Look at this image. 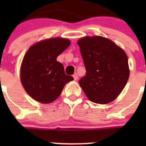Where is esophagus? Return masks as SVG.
<instances>
[{"instance_id": "esophagus-1", "label": "esophagus", "mask_w": 146, "mask_h": 146, "mask_svg": "<svg viewBox=\"0 0 146 146\" xmlns=\"http://www.w3.org/2000/svg\"><path fill=\"white\" fill-rule=\"evenodd\" d=\"M73 78H74V80H77L78 79V76H77V73H75V74H73Z\"/></svg>"}]
</instances>
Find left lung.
Returning a JSON list of instances; mask_svg holds the SVG:
<instances>
[{"instance_id": "left-lung-1", "label": "left lung", "mask_w": 146, "mask_h": 146, "mask_svg": "<svg viewBox=\"0 0 146 146\" xmlns=\"http://www.w3.org/2000/svg\"><path fill=\"white\" fill-rule=\"evenodd\" d=\"M77 44L86 69L80 86L92 102H112L122 92L129 77L127 55L113 41L100 36L82 37Z\"/></svg>"}]
</instances>
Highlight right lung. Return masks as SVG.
I'll return each mask as SVG.
<instances>
[{
  "label": "right lung",
  "mask_w": 146,
  "mask_h": 146,
  "mask_svg": "<svg viewBox=\"0 0 146 146\" xmlns=\"http://www.w3.org/2000/svg\"><path fill=\"white\" fill-rule=\"evenodd\" d=\"M71 44L69 38L55 37L33 44L27 50L20 66L23 88L35 101L48 104L57 99L67 82L66 75L57 57Z\"/></svg>",
  "instance_id": "1"
}]
</instances>
